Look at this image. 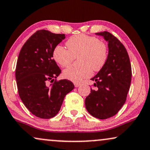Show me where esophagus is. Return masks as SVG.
<instances>
[{
  "instance_id": "esophagus-1",
  "label": "esophagus",
  "mask_w": 150,
  "mask_h": 150,
  "mask_svg": "<svg viewBox=\"0 0 150 150\" xmlns=\"http://www.w3.org/2000/svg\"><path fill=\"white\" fill-rule=\"evenodd\" d=\"M74 85H75V87H78L81 85V83H78V82H75L74 83Z\"/></svg>"
}]
</instances>
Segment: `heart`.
Segmentation results:
<instances>
[{"mask_svg":"<svg viewBox=\"0 0 150 150\" xmlns=\"http://www.w3.org/2000/svg\"><path fill=\"white\" fill-rule=\"evenodd\" d=\"M67 50L62 45L53 49L52 58L62 67L71 65L74 58L79 57V66H71L63 71L64 78L73 82H80L90 77L92 71L98 72L105 66L109 56V49L105 43L98 38L84 34L74 35L66 42Z\"/></svg>","mask_w":150,"mask_h":150,"instance_id":"b5f03b06","label":"heart"}]
</instances>
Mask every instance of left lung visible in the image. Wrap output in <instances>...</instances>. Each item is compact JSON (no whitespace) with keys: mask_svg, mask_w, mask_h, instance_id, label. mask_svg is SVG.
Segmentation results:
<instances>
[{"mask_svg":"<svg viewBox=\"0 0 150 150\" xmlns=\"http://www.w3.org/2000/svg\"><path fill=\"white\" fill-rule=\"evenodd\" d=\"M108 41L107 63L91 78L95 81L91 93L85 100L88 112L96 118L107 119L115 115L125 103L132 81V67L124 45L109 32L96 33Z\"/></svg>","mask_w":150,"mask_h":150,"instance_id":"obj_1","label":"left lung"}]
</instances>
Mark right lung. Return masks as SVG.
Returning a JSON list of instances; mask_svg holds the SVG:
<instances>
[{"mask_svg":"<svg viewBox=\"0 0 150 150\" xmlns=\"http://www.w3.org/2000/svg\"><path fill=\"white\" fill-rule=\"evenodd\" d=\"M65 37L64 34L38 30L18 54L15 71L18 95L26 108L40 118L55 116L66 95L75 87L68 79H56L61 69L53 59L52 51Z\"/></svg>","mask_w":150,"mask_h":150,"instance_id":"1","label":"right lung"}]
</instances>
